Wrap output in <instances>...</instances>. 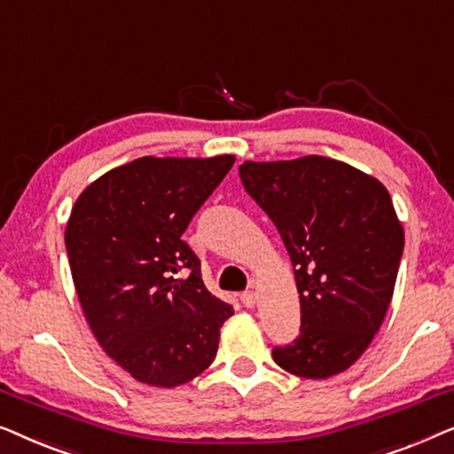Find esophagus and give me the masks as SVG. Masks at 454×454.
<instances>
[{
    "label": "esophagus",
    "instance_id": "34e87169",
    "mask_svg": "<svg viewBox=\"0 0 454 454\" xmlns=\"http://www.w3.org/2000/svg\"><path fill=\"white\" fill-rule=\"evenodd\" d=\"M240 300H242V304L247 306V309H253L254 304H257V292H253V290H248V292H245L240 296Z\"/></svg>",
    "mask_w": 454,
    "mask_h": 454
}]
</instances>
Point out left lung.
Returning <instances> with one entry per match:
<instances>
[{
	"instance_id": "1",
	"label": "left lung",
	"mask_w": 454,
	"mask_h": 454,
	"mask_svg": "<svg viewBox=\"0 0 454 454\" xmlns=\"http://www.w3.org/2000/svg\"><path fill=\"white\" fill-rule=\"evenodd\" d=\"M247 193L288 248L300 294V337L273 348L279 368L302 379L348 370L391 304L405 232L379 178L341 160L240 164Z\"/></svg>"
}]
</instances>
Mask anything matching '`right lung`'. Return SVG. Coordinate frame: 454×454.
I'll return each mask as SVG.
<instances>
[{"label": "right lung", "mask_w": 454, "mask_h": 454, "mask_svg": "<svg viewBox=\"0 0 454 454\" xmlns=\"http://www.w3.org/2000/svg\"><path fill=\"white\" fill-rule=\"evenodd\" d=\"M236 158L144 156L75 200L66 248L100 348L137 382L172 388L214 362L234 309L201 279L181 236Z\"/></svg>", "instance_id": "1"}]
</instances>
